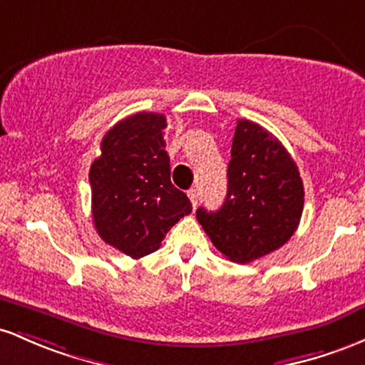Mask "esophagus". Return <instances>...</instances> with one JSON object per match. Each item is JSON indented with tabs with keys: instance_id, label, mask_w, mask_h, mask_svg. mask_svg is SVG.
Wrapping results in <instances>:
<instances>
[{
	"instance_id": "34e87169",
	"label": "esophagus",
	"mask_w": 365,
	"mask_h": 365,
	"mask_svg": "<svg viewBox=\"0 0 365 365\" xmlns=\"http://www.w3.org/2000/svg\"><path fill=\"white\" fill-rule=\"evenodd\" d=\"M187 196H190L191 205L196 207V205H198V190H196V187H191V190L187 191Z\"/></svg>"
}]
</instances>
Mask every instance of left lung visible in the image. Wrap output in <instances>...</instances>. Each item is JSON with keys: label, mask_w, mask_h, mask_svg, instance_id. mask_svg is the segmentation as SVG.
Listing matches in <instances>:
<instances>
[{"label": "left lung", "mask_w": 365, "mask_h": 365, "mask_svg": "<svg viewBox=\"0 0 365 365\" xmlns=\"http://www.w3.org/2000/svg\"><path fill=\"white\" fill-rule=\"evenodd\" d=\"M304 182L292 155L255 122L237 120L227 167V195L217 212L196 210L214 247L248 264L281 248L300 224Z\"/></svg>", "instance_id": "obj_1"}]
</instances>
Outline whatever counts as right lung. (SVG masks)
Instances as JSON below:
<instances>
[{"mask_svg": "<svg viewBox=\"0 0 365 365\" xmlns=\"http://www.w3.org/2000/svg\"><path fill=\"white\" fill-rule=\"evenodd\" d=\"M165 128L162 113L122 118L103 136L101 155L89 169L94 227L105 243L133 259L157 252L193 208L170 182Z\"/></svg>", "mask_w": 365, "mask_h": 365, "instance_id": "1", "label": "right lung"}]
</instances>
